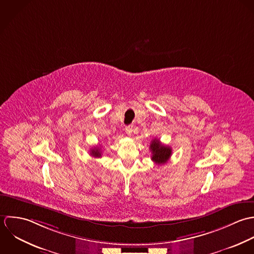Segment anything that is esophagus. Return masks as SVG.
I'll list each match as a JSON object with an SVG mask.
<instances>
[{"label":"esophagus","mask_w":254,"mask_h":254,"mask_svg":"<svg viewBox=\"0 0 254 254\" xmlns=\"http://www.w3.org/2000/svg\"><path fill=\"white\" fill-rule=\"evenodd\" d=\"M126 132H127V135H131L132 134V132H133V127H132V126H128V127H126Z\"/></svg>","instance_id":"obj_1"}]
</instances>
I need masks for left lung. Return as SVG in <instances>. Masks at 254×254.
Wrapping results in <instances>:
<instances>
[{
	"instance_id": "8db88e82",
	"label": "left lung",
	"mask_w": 254,
	"mask_h": 254,
	"mask_svg": "<svg viewBox=\"0 0 254 254\" xmlns=\"http://www.w3.org/2000/svg\"><path fill=\"white\" fill-rule=\"evenodd\" d=\"M150 150L152 153L151 159L158 165H162L168 162L172 155V148L170 146L162 144L160 140L156 138L151 141Z\"/></svg>"
}]
</instances>
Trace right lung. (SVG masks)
Here are the masks:
<instances>
[{"instance_id": "1", "label": "right lung", "mask_w": 254, "mask_h": 254, "mask_svg": "<svg viewBox=\"0 0 254 254\" xmlns=\"http://www.w3.org/2000/svg\"><path fill=\"white\" fill-rule=\"evenodd\" d=\"M90 154L94 157H101V149L99 147H94L90 150Z\"/></svg>"}]
</instances>
